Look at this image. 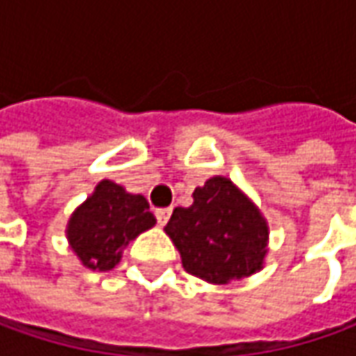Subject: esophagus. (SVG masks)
Masks as SVG:
<instances>
[{"instance_id": "esophagus-1", "label": "esophagus", "mask_w": 356, "mask_h": 356, "mask_svg": "<svg viewBox=\"0 0 356 356\" xmlns=\"http://www.w3.org/2000/svg\"><path fill=\"white\" fill-rule=\"evenodd\" d=\"M154 216H156L158 224H160V226H164V224L170 220L172 208H160V210H156V212H154Z\"/></svg>"}]
</instances>
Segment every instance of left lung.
<instances>
[{
    "label": "left lung",
    "mask_w": 356,
    "mask_h": 356,
    "mask_svg": "<svg viewBox=\"0 0 356 356\" xmlns=\"http://www.w3.org/2000/svg\"><path fill=\"white\" fill-rule=\"evenodd\" d=\"M192 198V206L174 208L164 227L188 273L227 285L264 269L269 226L245 192L226 176H212Z\"/></svg>",
    "instance_id": "left-lung-1"
}]
</instances>
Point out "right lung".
Wrapping results in <instances>:
<instances>
[{"label":"right lung","instance_id":"add662e5","mask_svg":"<svg viewBox=\"0 0 356 356\" xmlns=\"http://www.w3.org/2000/svg\"><path fill=\"white\" fill-rule=\"evenodd\" d=\"M156 224L140 194H130L113 180H101L95 192L76 206L67 222V241L79 261L92 271H108L122 250Z\"/></svg>","mask_w":356,"mask_h":356}]
</instances>
